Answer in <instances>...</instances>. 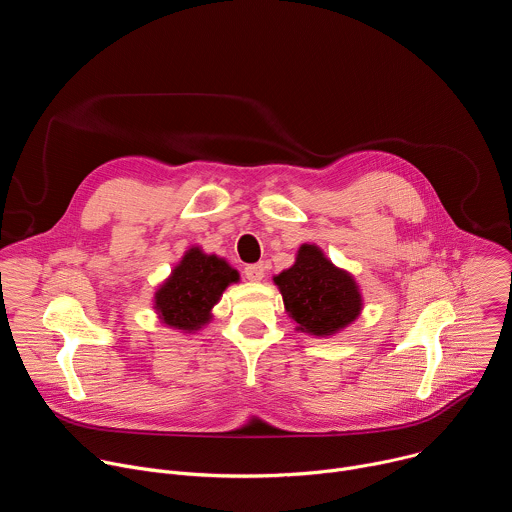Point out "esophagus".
<instances>
[{
	"label": "esophagus",
	"mask_w": 512,
	"mask_h": 512,
	"mask_svg": "<svg viewBox=\"0 0 512 512\" xmlns=\"http://www.w3.org/2000/svg\"><path fill=\"white\" fill-rule=\"evenodd\" d=\"M245 277L249 281H261L265 277V267L261 263H253V265H247L245 267Z\"/></svg>",
	"instance_id": "34e87169"
}]
</instances>
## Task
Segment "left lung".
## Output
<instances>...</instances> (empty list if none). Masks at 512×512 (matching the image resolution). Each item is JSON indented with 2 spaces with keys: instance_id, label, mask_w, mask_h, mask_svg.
<instances>
[{
  "instance_id": "8db88e82",
  "label": "left lung",
  "mask_w": 512,
  "mask_h": 512,
  "mask_svg": "<svg viewBox=\"0 0 512 512\" xmlns=\"http://www.w3.org/2000/svg\"><path fill=\"white\" fill-rule=\"evenodd\" d=\"M298 332L330 338L354 324L364 300L354 275L336 267L316 243H304L291 267L273 275Z\"/></svg>"
}]
</instances>
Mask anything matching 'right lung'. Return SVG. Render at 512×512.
<instances>
[{
    "label": "right lung",
    "instance_id": "add662e5",
    "mask_svg": "<svg viewBox=\"0 0 512 512\" xmlns=\"http://www.w3.org/2000/svg\"><path fill=\"white\" fill-rule=\"evenodd\" d=\"M239 281V271L225 257L192 245L154 291L152 306L166 328L194 334L210 324L223 291Z\"/></svg>",
    "mask_w": 512,
    "mask_h": 512
}]
</instances>
